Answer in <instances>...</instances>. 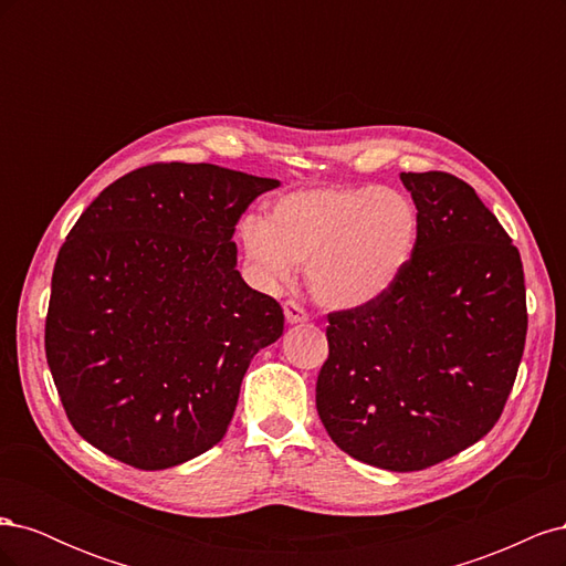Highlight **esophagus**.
Here are the masks:
<instances>
[{"label": "esophagus", "instance_id": "esophagus-1", "mask_svg": "<svg viewBox=\"0 0 566 566\" xmlns=\"http://www.w3.org/2000/svg\"><path fill=\"white\" fill-rule=\"evenodd\" d=\"M283 312H285V321H287V323H304V321H310V314H306L304 306H300V304L293 302V300H287V302L283 304Z\"/></svg>", "mask_w": 566, "mask_h": 566}]
</instances>
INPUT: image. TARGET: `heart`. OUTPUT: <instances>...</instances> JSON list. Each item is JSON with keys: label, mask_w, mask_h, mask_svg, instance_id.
Returning a JSON list of instances; mask_svg holds the SVG:
<instances>
[{"label": "heart", "mask_w": 566, "mask_h": 566, "mask_svg": "<svg viewBox=\"0 0 566 566\" xmlns=\"http://www.w3.org/2000/svg\"><path fill=\"white\" fill-rule=\"evenodd\" d=\"M238 235L262 285H285L306 264L321 304L358 310L385 297L413 262L420 212L397 188H306L273 200L266 219L248 214Z\"/></svg>", "instance_id": "b5f03b06"}]
</instances>
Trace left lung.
Returning a JSON list of instances; mask_svg holds the SVG:
<instances>
[{
	"mask_svg": "<svg viewBox=\"0 0 566 566\" xmlns=\"http://www.w3.org/2000/svg\"><path fill=\"white\" fill-rule=\"evenodd\" d=\"M401 181L420 212L416 256L378 302L328 314L316 410L352 458L413 472L499 422L524 354L526 290L520 250L470 184Z\"/></svg>",
	"mask_w": 566,
	"mask_h": 566,
	"instance_id": "8db88e82",
	"label": "left lung"
}]
</instances>
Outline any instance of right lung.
<instances>
[{
    "label": "right lung",
    "mask_w": 566,
    "mask_h": 566,
    "mask_svg": "<svg viewBox=\"0 0 566 566\" xmlns=\"http://www.w3.org/2000/svg\"><path fill=\"white\" fill-rule=\"evenodd\" d=\"M276 179L158 163L82 212L56 256L46 364L75 432L139 470L224 439L252 356L283 335L281 304L252 290L231 243Z\"/></svg>",
    "instance_id": "right-lung-1"
}]
</instances>
